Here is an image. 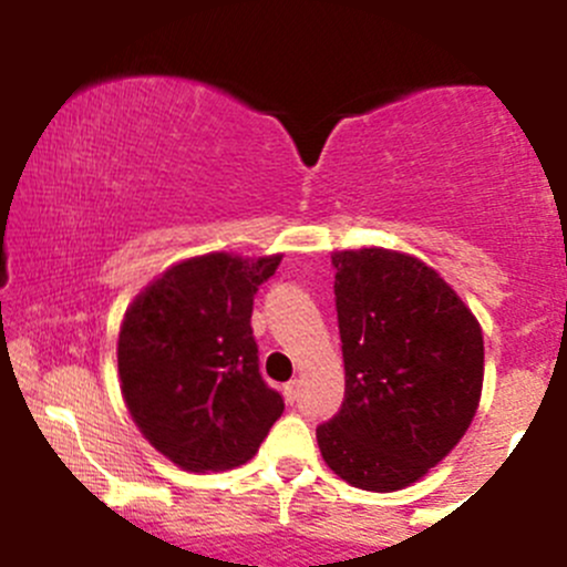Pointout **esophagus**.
I'll use <instances>...</instances> for the list:
<instances>
[{
	"mask_svg": "<svg viewBox=\"0 0 567 567\" xmlns=\"http://www.w3.org/2000/svg\"><path fill=\"white\" fill-rule=\"evenodd\" d=\"M298 389H301V383H298V381H288V383H285V386H282L285 400H288L290 405L298 400Z\"/></svg>",
	"mask_w": 567,
	"mask_h": 567,
	"instance_id": "obj_1",
	"label": "esophagus"
}]
</instances>
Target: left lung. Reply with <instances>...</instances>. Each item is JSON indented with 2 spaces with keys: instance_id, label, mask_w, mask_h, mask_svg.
I'll return each instance as SVG.
<instances>
[{
  "instance_id": "1",
  "label": "left lung",
  "mask_w": 567,
  "mask_h": 567,
  "mask_svg": "<svg viewBox=\"0 0 567 567\" xmlns=\"http://www.w3.org/2000/svg\"><path fill=\"white\" fill-rule=\"evenodd\" d=\"M347 392L317 426L324 464L349 485L392 493L458 445L483 394V330L432 266L408 252L336 250Z\"/></svg>"
}]
</instances>
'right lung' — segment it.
Segmentation results:
<instances>
[{
    "instance_id": "obj_1",
    "label": "right lung",
    "mask_w": 567,
    "mask_h": 567,
    "mask_svg": "<svg viewBox=\"0 0 567 567\" xmlns=\"http://www.w3.org/2000/svg\"><path fill=\"white\" fill-rule=\"evenodd\" d=\"M282 256L207 252L171 266L127 306L116 343L135 426L186 472L252 458L282 415L258 373L252 296Z\"/></svg>"
}]
</instances>
